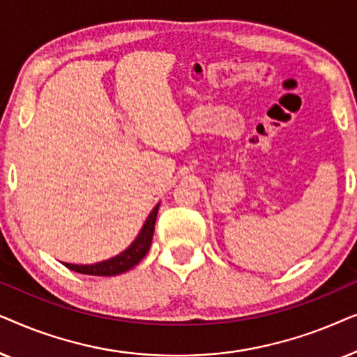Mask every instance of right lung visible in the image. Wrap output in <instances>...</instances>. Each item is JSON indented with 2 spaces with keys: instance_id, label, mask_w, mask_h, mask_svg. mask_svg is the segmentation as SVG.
<instances>
[{
  "instance_id": "right-lung-1",
  "label": "right lung",
  "mask_w": 357,
  "mask_h": 357,
  "mask_svg": "<svg viewBox=\"0 0 357 357\" xmlns=\"http://www.w3.org/2000/svg\"><path fill=\"white\" fill-rule=\"evenodd\" d=\"M159 206L160 203L155 204L135 241L131 242L123 252H120L119 255L112 257L109 260L92 263V265H75V263H63V265L76 273L92 275V276H115L131 270V268L138 265V263L146 257V253L149 252L151 242H153V236H154V224H155V218H158Z\"/></svg>"
}]
</instances>
